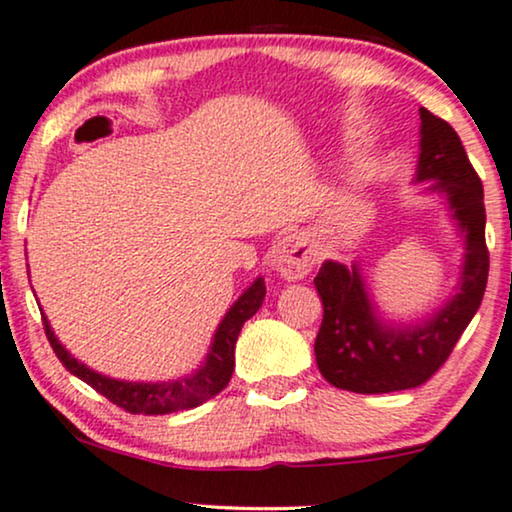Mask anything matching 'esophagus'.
Masks as SVG:
<instances>
[{
    "label": "esophagus",
    "instance_id": "esophagus-1",
    "mask_svg": "<svg viewBox=\"0 0 512 512\" xmlns=\"http://www.w3.org/2000/svg\"><path fill=\"white\" fill-rule=\"evenodd\" d=\"M315 254L304 235H287L273 246L270 251V266L277 275L294 282L306 277L313 270Z\"/></svg>",
    "mask_w": 512,
    "mask_h": 512
}]
</instances>
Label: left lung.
<instances>
[{
  "label": "left lung",
  "mask_w": 512,
  "mask_h": 512,
  "mask_svg": "<svg viewBox=\"0 0 512 512\" xmlns=\"http://www.w3.org/2000/svg\"><path fill=\"white\" fill-rule=\"evenodd\" d=\"M415 182L444 199L463 242L456 292L415 323H391L372 301L361 263L325 261L315 277L323 299V325L315 337V361L332 387L356 394H387L425 384L475 318L489 277L484 242V189L449 123L420 109V154Z\"/></svg>",
  "instance_id": "8db88e82"
}]
</instances>
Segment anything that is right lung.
<instances>
[{
  "label": "right lung",
  "mask_w": 512,
  "mask_h": 512,
  "mask_svg": "<svg viewBox=\"0 0 512 512\" xmlns=\"http://www.w3.org/2000/svg\"><path fill=\"white\" fill-rule=\"evenodd\" d=\"M263 299H266V282H263V277H256L218 323L204 363L189 375L168 382H128L106 377L102 372L87 368L85 363H80L78 358L66 351V346L59 342L44 313L42 323L56 358L66 365L71 375L80 377L82 382L90 384L92 389H97L99 394L123 410H128V413L166 415L175 413V410L197 408L204 401L213 399L218 391H223L225 384L230 382L232 370H235V344L239 330L261 308Z\"/></svg>",
  "instance_id": "right-lung-1"
}]
</instances>
